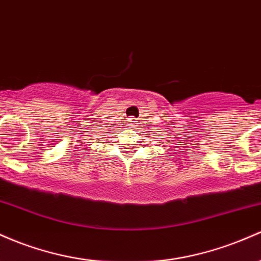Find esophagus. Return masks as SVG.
I'll use <instances>...</instances> for the list:
<instances>
[{"label":"esophagus","instance_id":"esophagus-1","mask_svg":"<svg viewBox=\"0 0 261 261\" xmlns=\"http://www.w3.org/2000/svg\"><path fill=\"white\" fill-rule=\"evenodd\" d=\"M128 124L133 125V124H135V121H133V120H130V122H128Z\"/></svg>","mask_w":261,"mask_h":261}]
</instances>
